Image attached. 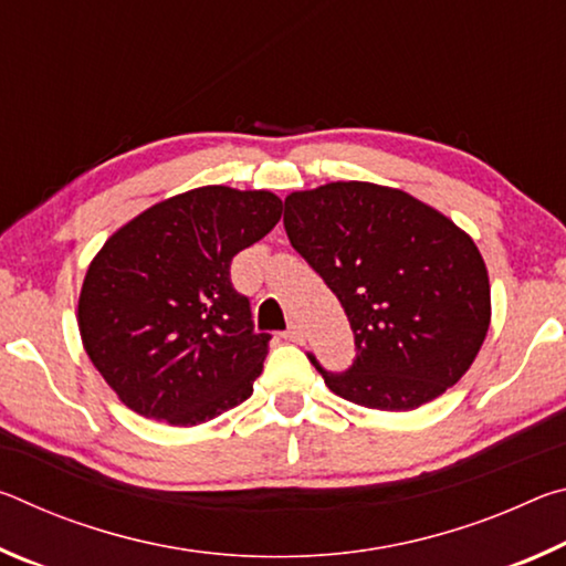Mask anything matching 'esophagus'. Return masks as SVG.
I'll return each instance as SVG.
<instances>
[{
	"mask_svg": "<svg viewBox=\"0 0 566 566\" xmlns=\"http://www.w3.org/2000/svg\"><path fill=\"white\" fill-rule=\"evenodd\" d=\"M284 339H290V342H304V332H302V327H296V324H292V327L284 332Z\"/></svg>",
	"mask_w": 566,
	"mask_h": 566,
	"instance_id": "obj_1",
	"label": "esophagus"
}]
</instances>
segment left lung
Here are the masks:
<instances>
[{"mask_svg":"<svg viewBox=\"0 0 566 566\" xmlns=\"http://www.w3.org/2000/svg\"><path fill=\"white\" fill-rule=\"evenodd\" d=\"M284 229L352 324L357 359L324 371L334 395L409 411L472 367L492 319L474 239L434 207L371 181H329L284 199Z\"/></svg>","mask_w":566,"mask_h":566,"instance_id":"1","label":"left lung"}]
</instances>
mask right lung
<instances>
[{
  "instance_id": "add662e5",
  "label": "right lung",
  "mask_w": 566,
  "mask_h": 566,
  "mask_svg": "<svg viewBox=\"0 0 566 566\" xmlns=\"http://www.w3.org/2000/svg\"><path fill=\"white\" fill-rule=\"evenodd\" d=\"M282 217L266 189H189L145 209L94 256L80 292V334L132 411L197 427L252 397L270 352L229 264Z\"/></svg>"
}]
</instances>
